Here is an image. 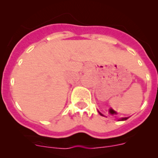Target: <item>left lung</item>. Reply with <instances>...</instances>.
I'll use <instances>...</instances> for the list:
<instances>
[{
  "instance_id": "1",
  "label": "left lung",
  "mask_w": 158,
  "mask_h": 158,
  "mask_svg": "<svg viewBox=\"0 0 158 158\" xmlns=\"http://www.w3.org/2000/svg\"><path fill=\"white\" fill-rule=\"evenodd\" d=\"M98 113H99V114H101L102 116H104V115H103L102 114L101 112H99V111H98ZM128 118H129V117H126V118H121V119H119V121H125V120H127V119H128Z\"/></svg>"
}]
</instances>
